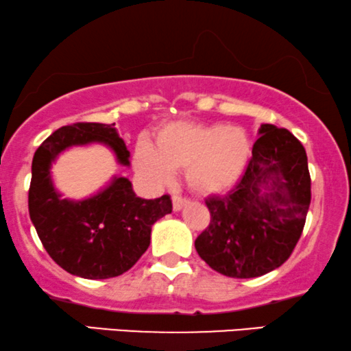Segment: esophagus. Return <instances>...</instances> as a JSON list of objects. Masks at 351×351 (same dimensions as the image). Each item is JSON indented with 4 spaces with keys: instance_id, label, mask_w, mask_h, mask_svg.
<instances>
[{
    "instance_id": "obj_1",
    "label": "esophagus",
    "mask_w": 351,
    "mask_h": 351,
    "mask_svg": "<svg viewBox=\"0 0 351 351\" xmlns=\"http://www.w3.org/2000/svg\"><path fill=\"white\" fill-rule=\"evenodd\" d=\"M171 201H173V210H181V208H183L184 204H188L186 197L180 196V194H175V196L171 197Z\"/></svg>"
}]
</instances>
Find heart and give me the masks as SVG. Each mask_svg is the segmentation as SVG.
I'll list each match as a JSON object with an SVG mask.
<instances>
[{
  "label": "heart",
  "instance_id": "b5f03b06",
  "mask_svg": "<svg viewBox=\"0 0 351 351\" xmlns=\"http://www.w3.org/2000/svg\"><path fill=\"white\" fill-rule=\"evenodd\" d=\"M250 155V137L242 128L176 121L157 130L155 147L147 141L138 143L135 165L160 181L170 178L173 170H186L194 191L219 194L237 183Z\"/></svg>",
  "mask_w": 351,
  "mask_h": 351
}]
</instances>
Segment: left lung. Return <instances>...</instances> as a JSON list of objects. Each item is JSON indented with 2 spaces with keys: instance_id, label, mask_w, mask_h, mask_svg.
<instances>
[{
  "instance_id": "1",
  "label": "left lung",
  "mask_w": 351,
  "mask_h": 351,
  "mask_svg": "<svg viewBox=\"0 0 351 351\" xmlns=\"http://www.w3.org/2000/svg\"><path fill=\"white\" fill-rule=\"evenodd\" d=\"M258 134L235 188L206 199L210 222L194 242L197 255L229 278H256L280 268L301 239L311 204L302 143L273 124H263Z\"/></svg>"
}]
</instances>
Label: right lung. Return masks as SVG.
<instances>
[{
  "label": "right lung",
  "mask_w": 351,
  "mask_h": 351,
  "mask_svg": "<svg viewBox=\"0 0 351 351\" xmlns=\"http://www.w3.org/2000/svg\"><path fill=\"white\" fill-rule=\"evenodd\" d=\"M101 142L117 162L129 165V150L114 124L77 122L63 125L40 143L32 160L29 216L42 245L65 271L86 280L119 276L137 263L150 245L152 226L171 213V199L135 196L128 178L83 201L62 199L50 178V165L69 147Z\"/></svg>",
  "instance_id": "1"
}]
</instances>
